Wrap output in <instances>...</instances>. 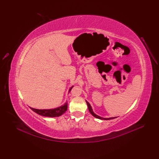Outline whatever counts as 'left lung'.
<instances>
[{
    "mask_svg": "<svg viewBox=\"0 0 159 159\" xmlns=\"http://www.w3.org/2000/svg\"><path fill=\"white\" fill-rule=\"evenodd\" d=\"M86 103H87V104L88 109H89V112H90V114H91V115H92L93 116H94L95 118H98V119H100V120H111V119H114V118H116V117H111V118H103V117H101V116H98V115H96L95 113L94 112V111H93V109H92L91 105H90V103H89L87 101H86Z\"/></svg>",
    "mask_w": 159,
    "mask_h": 159,
    "instance_id": "8db88e82",
    "label": "left lung"
}]
</instances>
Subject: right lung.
Instances as JSON below:
<instances>
[{
  "mask_svg": "<svg viewBox=\"0 0 159 159\" xmlns=\"http://www.w3.org/2000/svg\"><path fill=\"white\" fill-rule=\"evenodd\" d=\"M74 86L71 87L69 89V92L70 90L72 89ZM68 107V103L65 102L63 105H61L58 107L54 108V109H34L32 107H30L33 111L36 112L37 114H38L41 116H47V117H58L61 116L63 113H65Z\"/></svg>",
  "mask_w": 159,
  "mask_h": 159,
  "instance_id": "obj_1",
  "label": "right lung"
}]
</instances>
